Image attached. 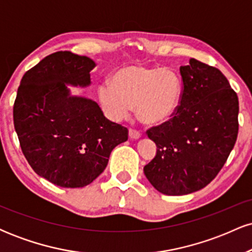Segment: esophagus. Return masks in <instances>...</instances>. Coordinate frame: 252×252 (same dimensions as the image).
Segmentation results:
<instances>
[{
    "label": "esophagus",
    "mask_w": 252,
    "mask_h": 252,
    "mask_svg": "<svg viewBox=\"0 0 252 252\" xmlns=\"http://www.w3.org/2000/svg\"><path fill=\"white\" fill-rule=\"evenodd\" d=\"M129 137L132 138V140H138L141 137V132L137 131L135 129H130L129 130Z\"/></svg>",
    "instance_id": "obj_1"
}]
</instances>
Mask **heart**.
Here are the masks:
<instances>
[{"label": "heart", "instance_id": "heart-1", "mask_svg": "<svg viewBox=\"0 0 252 252\" xmlns=\"http://www.w3.org/2000/svg\"><path fill=\"white\" fill-rule=\"evenodd\" d=\"M179 77L168 68L128 65L118 68L111 83L98 86V98L111 120L128 117L132 108L147 126L166 123L174 116L181 100Z\"/></svg>", "mask_w": 252, "mask_h": 252}]
</instances>
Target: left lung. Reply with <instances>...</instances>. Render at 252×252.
<instances>
[{
  "instance_id": "1",
  "label": "left lung",
  "mask_w": 252,
  "mask_h": 252,
  "mask_svg": "<svg viewBox=\"0 0 252 252\" xmlns=\"http://www.w3.org/2000/svg\"><path fill=\"white\" fill-rule=\"evenodd\" d=\"M180 74L182 94L174 116L147 131L158 149L144 175L166 195L189 194L207 186L238 135V97L226 77L193 58L181 66Z\"/></svg>"
}]
</instances>
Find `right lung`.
Listing matches in <instances>:
<instances>
[{
    "instance_id": "1",
    "label": "right lung",
    "mask_w": 252,
    "mask_h": 252,
    "mask_svg": "<svg viewBox=\"0 0 252 252\" xmlns=\"http://www.w3.org/2000/svg\"><path fill=\"white\" fill-rule=\"evenodd\" d=\"M94 66L88 57L56 52L26 72L17 89L13 115L22 153L37 175L57 186L91 184L112 149L128 140V129L67 88L89 86Z\"/></svg>"
}]
</instances>
